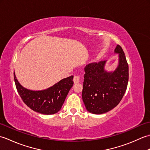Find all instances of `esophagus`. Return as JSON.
<instances>
[{
	"mask_svg": "<svg viewBox=\"0 0 150 150\" xmlns=\"http://www.w3.org/2000/svg\"><path fill=\"white\" fill-rule=\"evenodd\" d=\"M73 81H74L75 83H78V82H80V76L75 75L74 77H73Z\"/></svg>",
	"mask_w": 150,
	"mask_h": 150,
	"instance_id": "obj_1",
	"label": "esophagus"
}]
</instances>
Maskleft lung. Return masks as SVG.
Returning a JSON list of instances; mask_svg holds the SVG:
<instances>
[{
    "mask_svg": "<svg viewBox=\"0 0 150 150\" xmlns=\"http://www.w3.org/2000/svg\"><path fill=\"white\" fill-rule=\"evenodd\" d=\"M119 54V64L113 71H107L106 60L88 64L82 92V100L87 111L103 114L116 107L125 93L129 79L128 64L123 50L119 45L115 49Z\"/></svg>",
    "mask_w": 150,
    "mask_h": 150,
    "instance_id": "8db88e82",
    "label": "left lung"
}]
</instances>
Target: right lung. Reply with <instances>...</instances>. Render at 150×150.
Instances as JSON below:
<instances>
[{
    "instance_id": "add662e5",
    "label": "right lung",
    "mask_w": 150,
    "mask_h": 150,
    "mask_svg": "<svg viewBox=\"0 0 150 150\" xmlns=\"http://www.w3.org/2000/svg\"><path fill=\"white\" fill-rule=\"evenodd\" d=\"M73 76L63 79L44 90L33 91L19 83L14 72V81L18 93L24 103L31 110L44 115L55 114L60 110L68 92L73 85Z\"/></svg>"
}]
</instances>
